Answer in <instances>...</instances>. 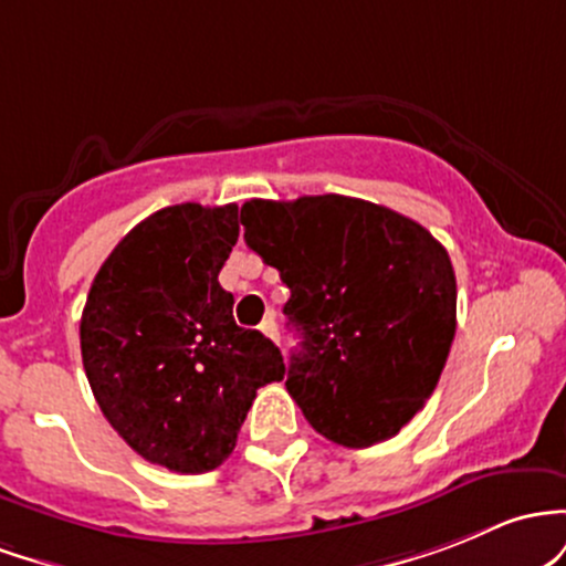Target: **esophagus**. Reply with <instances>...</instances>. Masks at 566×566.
<instances>
[{
	"instance_id": "34e87169",
	"label": "esophagus",
	"mask_w": 566,
	"mask_h": 566,
	"mask_svg": "<svg viewBox=\"0 0 566 566\" xmlns=\"http://www.w3.org/2000/svg\"><path fill=\"white\" fill-rule=\"evenodd\" d=\"M259 332H262L264 336H270L272 342H277V323H275V313H270L262 321V326H259Z\"/></svg>"
}]
</instances>
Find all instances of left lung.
Returning <instances> with one entry per match:
<instances>
[{
    "label": "left lung",
    "mask_w": 566,
    "mask_h": 566,
    "mask_svg": "<svg viewBox=\"0 0 566 566\" xmlns=\"http://www.w3.org/2000/svg\"><path fill=\"white\" fill-rule=\"evenodd\" d=\"M245 243L291 289L300 332L285 387L328 441H387L433 396L457 328V281L441 243L385 206L315 195L249 200Z\"/></svg>",
    "instance_id": "obj_1"
}]
</instances>
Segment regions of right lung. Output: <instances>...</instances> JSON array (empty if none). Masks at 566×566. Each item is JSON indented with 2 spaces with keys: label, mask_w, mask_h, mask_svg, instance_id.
I'll return each mask as SVG.
<instances>
[{
  "label": "right lung",
  "mask_w": 566,
  "mask_h": 566,
  "mask_svg": "<svg viewBox=\"0 0 566 566\" xmlns=\"http://www.w3.org/2000/svg\"><path fill=\"white\" fill-rule=\"evenodd\" d=\"M238 206L163 208L101 264L80 323L82 366L125 443L174 473H208L232 454L259 387L283 355L232 317L219 272L238 243Z\"/></svg>",
  "instance_id": "1"
}]
</instances>
